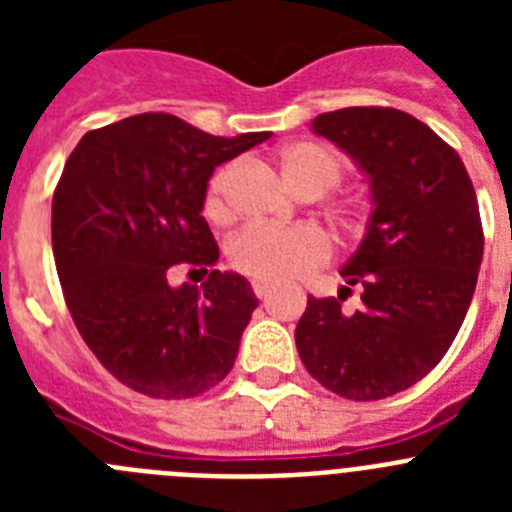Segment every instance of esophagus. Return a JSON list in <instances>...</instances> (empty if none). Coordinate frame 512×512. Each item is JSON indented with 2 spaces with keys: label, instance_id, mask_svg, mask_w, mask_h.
<instances>
[{
  "label": "esophagus",
  "instance_id": "1",
  "mask_svg": "<svg viewBox=\"0 0 512 512\" xmlns=\"http://www.w3.org/2000/svg\"><path fill=\"white\" fill-rule=\"evenodd\" d=\"M271 284L269 282H259V279H256V282H253V292H256V297H259V300H266V297L271 295Z\"/></svg>",
  "mask_w": 512,
  "mask_h": 512
}]
</instances>
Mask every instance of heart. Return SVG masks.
Masks as SVG:
<instances>
[{
    "mask_svg": "<svg viewBox=\"0 0 512 512\" xmlns=\"http://www.w3.org/2000/svg\"><path fill=\"white\" fill-rule=\"evenodd\" d=\"M282 171L297 192L325 194L343 176V158L320 143H295L282 151ZM230 166L217 171L207 187L205 212L212 220L228 217ZM330 256V238L315 225H251L230 243V261L259 282H289Z\"/></svg>",
    "mask_w": 512,
    "mask_h": 512,
    "instance_id": "heart-1",
    "label": "heart"
}]
</instances>
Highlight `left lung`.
Segmentation results:
<instances>
[{"mask_svg": "<svg viewBox=\"0 0 512 512\" xmlns=\"http://www.w3.org/2000/svg\"><path fill=\"white\" fill-rule=\"evenodd\" d=\"M369 179L372 215L336 297H307L295 330L307 372L346 400L408 390L443 359L467 318L485 235L459 153L392 107H343L310 122ZM362 287L346 313L343 291Z\"/></svg>", "mask_w": 512, "mask_h": 512, "instance_id": "1", "label": "left lung"}]
</instances>
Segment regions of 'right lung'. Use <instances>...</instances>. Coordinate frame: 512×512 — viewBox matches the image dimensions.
<instances>
[{
    "instance_id": "1",
    "label": "right lung",
    "mask_w": 512,
    "mask_h": 512,
    "mask_svg": "<svg viewBox=\"0 0 512 512\" xmlns=\"http://www.w3.org/2000/svg\"><path fill=\"white\" fill-rule=\"evenodd\" d=\"M269 133L220 138L164 112L89 130L53 194V259L81 338L122 384L187 400L223 382L259 300L246 277L217 271L202 217L215 166ZM176 263L208 274L170 284Z\"/></svg>"
}]
</instances>
